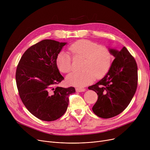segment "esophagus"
<instances>
[{
  "label": "esophagus",
  "mask_w": 150,
  "mask_h": 150,
  "mask_svg": "<svg viewBox=\"0 0 150 150\" xmlns=\"http://www.w3.org/2000/svg\"><path fill=\"white\" fill-rule=\"evenodd\" d=\"M86 91L85 89L84 88H76V91L78 92H84Z\"/></svg>",
  "instance_id": "34e87169"
}]
</instances>
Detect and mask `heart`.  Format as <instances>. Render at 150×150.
Masks as SVG:
<instances>
[{"instance_id": "1", "label": "heart", "mask_w": 150, "mask_h": 150, "mask_svg": "<svg viewBox=\"0 0 150 150\" xmlns=\"http://www.w3.org/2000/svg\"><path fill=\"white\" fill-rule=\"evenodd\" d=\"M69 50L73 56L84 58L83 70L72 72L67 77V82L71 86L84 87L91 84L95 77L104 76L111 68L112 54L106 47L88 40H80L71 45ZM56 62L59 70L63 73L67 74L72 70V57L68 52H59Z\"/></svg>"}]
</instances>
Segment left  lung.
Masks as SVG:
<instances>
[{
  "instance_id": "8db88e82",
  "label": "left lung",
  "mask_w": 150,
  "mask_h": 150,
  "mask_svg": "<svg viewBox=\"0 0 150 150\" xmlns=\"http://www.w3.org/2000/svg\"><path fill=\"white\" fill-rule=\"evenodd\" d=\"M109 50L115 57L111 68L103 78L88 88L98 95L92 111L103 119L115 117L127 108L138 82L137 63L126 47Z\"/></svg>"
}]
</instances>
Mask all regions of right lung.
<instances>
[{
  "label": "right lung",
  "instance_id": "1",
  "mask_svg": "<svg viewBox=\"0 0 150 150\" xmlns=\"http://www.w3.org/2000/svg\"><path fill=\"white\" fill-rule=\"evenodd\" d=\"M67 43L44 39L31 46L22 56L16 72L19 97L28 111L38 119L51 122L64 115L74 87H55L64 79L57 57Z\"/></svg>",
  "mask_w": 150,
  "mask_h": 150
}]
</instances>
